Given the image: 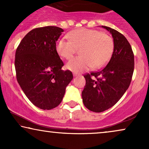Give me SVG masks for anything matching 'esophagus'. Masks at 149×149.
<instances>
[{"mask_svg": "<svg viewBox=\"0 0 149 149\" xmlns=\"http://www.w3.org/2000/svg\"><path fill=\"white\" fill-rule=\"evenodd\" d=\"M73 75H74V77H77V76H79V74L78 73H75V72H74L73 73Z\"/></svg>", "mask_w": 149, "mask_h": 149, "instance_id": "34e87169", "label": "esophagus"}]
</instances>
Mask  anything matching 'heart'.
I'll return each mask as SVG.
<instances>
[{
	"label": "heart",
	"instance_id": "obj_1",
	"mask_svg": "<svg viewBox=\"0 0 149 149\" xmlns=\"http://www.w3.org/2000/svg\"><path fill=\"white\" fill-rule=\"evenodd\" d=\"M70 40L60 38L56 43L58 55L65 59L72 58L77 49L81 56L66 63V68L74 72H80L93 67L99 68L109 62L114 49L113 38L109 34L97 30L80 28L67 34Z\"/></svg>",
	"mask_w": 149,
	"mask_h": 149
}]
</instances>
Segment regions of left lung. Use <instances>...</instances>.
<instances>
[{"instance_id":"obj_1","label":"left lung","mask_w":149,"mask_h":149,"mask_svg":"<svg viewBox=\"0 0 149 149\" xmlns=\"http://www.w3.org/2000/svg\"><path fill=\"white\" fill-rule=\"evenodd\" d=\"M112 34L114 50L107 66L84 75L83 102L89 111L101 113L113 107L127 91L134 69V56L125 36L117 30L102 26Z\"/></svg>"}]
</instances>
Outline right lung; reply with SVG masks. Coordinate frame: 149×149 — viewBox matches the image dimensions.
Instances as JSON below:
<instances>
[{"label":"right lung","mask_w":149,"mask_h":149,"mask_svg":"<svg viewBox=\"0 0 149 149\" xmlns=\"http://www.w3.org/2000/svg\"><path fill=\"white\" fill-rule=\"evenodd\" d=\"M64 30L56 26L34 28L21 40L15 52L17 81L36 107L51 110L60 104L72 79L64 71V63L56 51V41Z\"/></svg>","instance_id":"1"}]
</instances>
